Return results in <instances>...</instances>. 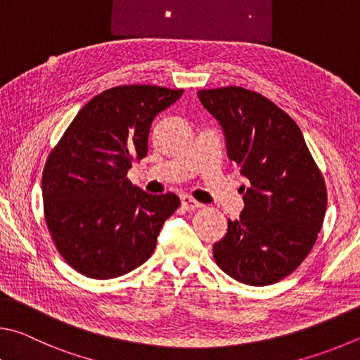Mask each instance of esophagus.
Returning <instances> with one entry per match:
<instances>
[{
	"label": "esophagus",
	"mask_w": 360,
	"mask_h": 360,
	"mask_svg": "<svg viewBox=\"0 0 360 360\" xmlns=\"http://www.w3.org/2000/svg\"><path fill=\"white\" fill-rule=\"evenodd\" d=\"M181 205H184L185 210H196L202 207V204L198 202V200H194L191 196H188V194H184V196H181Z\"/></svg>",
	"instance_id": "1"
}]
</instances>
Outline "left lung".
Here are the masks:
<instances>
[{"instance_id": "left-lung-1", "label": "left lung", "mask_w": 360, "mask_h": 360, "mask_svg": "<svg viewBox=\"0 0 360 360\" xmlns=\"http://www.w3.org/2000/svg\"><path fill=\"white\" fill-rule=\"evenodd\" d=\"M221 124L229 160L240 167L245 207L213 245L218 267L251 286L285 278L310 253L323 228V174L294 120L262 94L242 86L199 90Z\"/></svg>"}]
</instances>
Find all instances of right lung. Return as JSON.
<instances>
[{"label":"right lung","mask_w":360,"mask_h":360,"mask_svg":"<svg viewBox=\"0 0 360 360\" xmlns=\"http://www.w3.org/2000/svg\"><path fill=\"white\" fill-rule=\"evenodd\" d=\"M184 90L122 85L79 110L42 172L44 215L69 266L96 280L122 276L153 255L162 224L179 209L174 193L142 191L126 179L148 151L158 113Z\"/></svg>","instance_id":"add662e5"}]
</instances>
